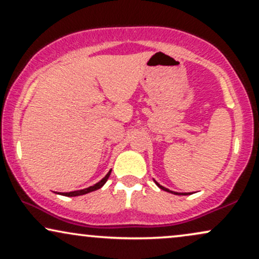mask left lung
Here are the masks:
<instances>
[{"mask_svg": "<svg viewBox=\"0 0 259 259\" xmlns=\"http://www.w3.org/2000/svg\"><path fill=\"white\" fill-rule=\"evenodd\" d=\"M154 183H156V185L159 187V189H162L163 191H167V192H169V194H173V195H191L190 194V192H174V191H171V190H169V189H167V187H164V186H162V185H159L158 183H157L156 180H153Z\"/></svg>", "mask_w": 259, "mask_h": 259, "instance_id": "1", "label": "left lung"}]
</instances>
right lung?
I'll use <instances>...</instances> for the list:
<instances>
[{
  "instance_id": "1",
  "label": "right lung",
  "mask_w": 259,
  "mask_h": 259,
  "mask_svg": "<svg viewBox=\"0 0 259 259\" xmlns=\"http://www.w3.org/2000/svg\"><path fill=\"white\" fill-rule=\"evenodd\" d=\"M111 171H112V169H111V170L108 171V173H107V175H106L105 178H103L102 180H100L99 183H96V184H95V185H92V186H89V187H86V189H82V190H78V191H70V192H59V195L68 196V197H74V196H81V195H86V194H89V192L96 191V190L101 189V187H102L103 185H105V184H106V181L108 180L109 175H111Z\"/></svg>"
}]
</instances>
